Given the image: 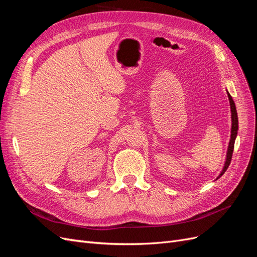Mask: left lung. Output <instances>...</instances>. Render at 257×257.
I'll list each match as a JSON object with an SVG mask.
<instances>
[{
    "label": "left lung",
    "instance_id": "8db88e82",
    "mask_svg": "<svg viewBox=\"0 0 257 257\" xmlns=\"http://www.w3.org/2000/svg\"><path fill=\"white\" fill-rule=\"evenodd\" d=\"M228 94V98H229V103H230V110H231V134H230V141H229V145H228V150H227V155H226V162H225L224 168L221 172L220 176L217 177L216 179H219L228 168L230 161H231V157H232V151H234V146H235V139L237 136V131H238V115H237V110H236V106L234 100H232L231 96L229 93Z\"/></svg>",
    "mask_w": 257,
    "mask_h": 257
}]
</instances>
